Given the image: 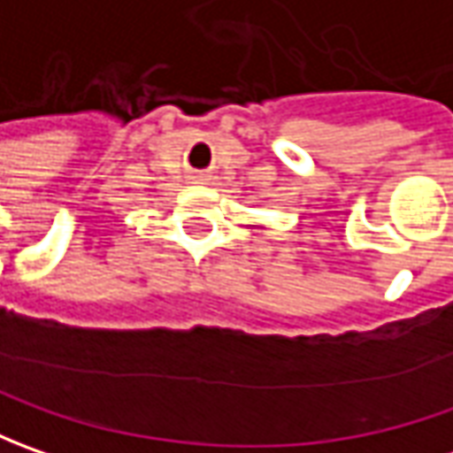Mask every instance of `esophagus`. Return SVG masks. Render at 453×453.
<instances>
[{
	"label": "esophagus",
	"mask_w": 453,
	"mask_h": 453,
	"mask_svg": "<svg viewBox=\"0 0 453 453\" xmlns=\"http://www.w3.org/2000/svg\"><path fill=\"white\" fill-rule=\"evenodd\" d=\"M191 179H194V181H203V173H194Z\"/></svg>",
	"instance_id": "34e87169"
}]
</instances>
